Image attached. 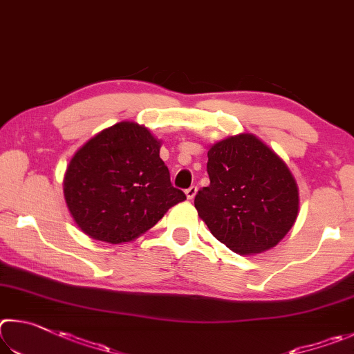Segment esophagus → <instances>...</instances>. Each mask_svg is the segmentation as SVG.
Segmentation results:
<instances>
[{
	"label": "esophagus",
	"instance_id": "34e87169",
	"mask_svg": "<svg viewBox=\"0 0 354 354\" xmlns=\"http://www.w3.org/2000/svg\"><path fill=\"white\" fill-rule=\"evenodd\" d=\"M185 194H187V197H188L189 201L194 199L196 194H197V187H194V185H193V187H189L187 191H185Z\"/></svg>",
	"mask_w": 354,
	"mask_h": 354
}]
</instances>
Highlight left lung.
<instances>
[{"mask_svg": "<svg viewBox=\"0 0 354 354\" xmlns=\"http://www.w3.org/2000/svg\"><path fill=\"white\" fill-rule=\"evenodd\" d=\"M209 185L194 199L213 236L238 255L275 247L299 216L297 180L283 158L252 133L208 149Z\"/></svg>", "mask_w": 354, "mask_h": 354, "instance_id": "obj_1", "label": "left lung"}]
</instances>
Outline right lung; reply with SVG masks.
<instances>
[{"label":"right lung","mask_w":354,"mask_h":354,"mask_svg":"<svg viewBox=\"0 0 354 354\" xmlns=\"http://www.w3.org/2000/svg\"><path fill=\"white\" fill-rule=\"evenodd\" d=\"M160 147L147 127L121 121L77 149L65 171L64 196L80 232L102 243H130L187 199L171 185Z\"/></svg>","instance_id":"right-lung-1"}]
</instances>
